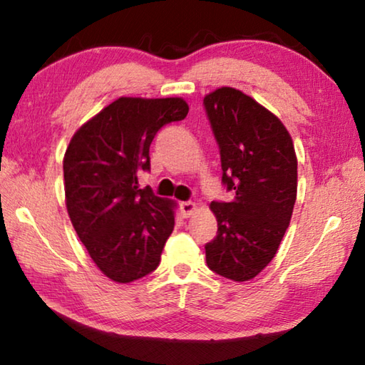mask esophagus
<instances>
[{"label":"esophagus","mask_w":365,"mask_h":365,"mask_svg":"<svg viewBox=\"0 0 365 365\" xmlns=\"http://www.w3.org/2000/svg\"><path fill=\"white\" fill-rule=\"evenodd\" d=\"M196 202L193 201H185L180 205V212L183 217H190V215H193V212L196 211Z\"/></svg>","instance_id":"obj_1"}]
</instances>
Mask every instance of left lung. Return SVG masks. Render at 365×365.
<instances>
[{"mask_svg": "<svg viewBox=\"0 0 365 365\" xmlns=\"http://www.w3.org/2000/svg\"><path fill=\"white\" fill-rule=\"evenodd\" d=\"M217 140L222 182L235 196L211 202L217 237L206 248L207 267L233 282H248L267 267L292 220L298 159L292 135L251 96L222 86L205 96Z\"/></svg>", "mask_w": 365, "mask_h": 365, "instance_id": "left-lung-1", "label": "left lung"}]
</instances>
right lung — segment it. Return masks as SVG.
I'll return each instance as SVG.
<instances>
[{"mask_svg": "<svg viewBox=\"0 0 365 365\" xmlns=\"http://www.w3.org/2000/svg\"><path fill=\"white\" fill-rule=\"evenodd\" d=\"M188 114L183 98L122 96L85 122L67 146L66 207L96 267L117 283L156 270L177 202L138 190L160 127Z\"/></svg>", "mask_w": 365, "mask_h": 365, "instance_id": "obj_1", "label": "right lung"}]
</instances>
